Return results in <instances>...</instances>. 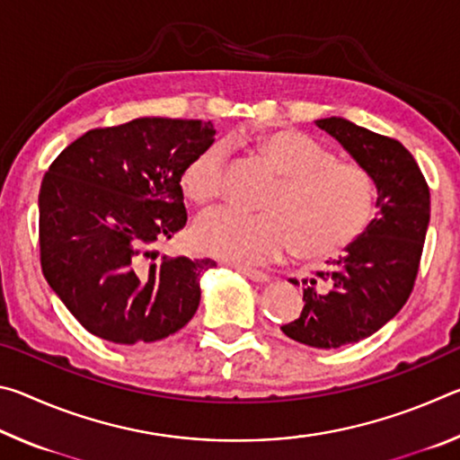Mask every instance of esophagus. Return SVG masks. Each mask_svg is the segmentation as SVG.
<instances>
[{"instance_id": "esophagus-1", "label": "esophagus", "mask_w": 460, "mask_h": 460, "mask_svg": "<svg viewBox=\"0 0 460 460\" xmlns=\"http://www.w3.org/2000/svg\"><path fill=\"white\" fill-rule=\"evenodd\" d=\"M235 270L241 271V274H243L245 278L253 279V282H258V284L270 282V276L266 274V271H261V270H253V268H245V266H235Z\"/></svg>"}]
</instances>
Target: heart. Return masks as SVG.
<instances>
[{
    "label": "heart",
    "mask_w": 460,
    "mask_h": 460,
    "mask_svg": "<svg viewBox=\"0 0 460 460\" xmlns=\"http://www.w3.org/2000/svg\"><path fill=\"white\" fill-rule=\"evenodd\" d=\"M258 144L284 174L266 202L270 213L225 207L202 215L194 225V243L200 252L237 263H266L298 247L306 258L323 260L363 235L376 211V184L367 170L339 162L298 129L268 131ZM227 181L225 142L202 147L181 176L186 199L199 207L219 200Z\"/></svg>",
    "instance_id": "obj_1"
}]
</instances>
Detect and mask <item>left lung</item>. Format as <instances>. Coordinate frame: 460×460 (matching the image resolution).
Returning a JSON list of instances; mask_svg holds the SVG:
<instances>
[{
  "mask_svg": "<svg viewBox=\"0 0 460 460\" xmlns=\"http://www.w3.org/2000/svg\"><path fill=\"white\" fill-rule=\"evenodd\" d=\"M316 126L339 139L377 186L376 219L339 260L329 261V270L302 279L305 308L282 326L308 347L339 349L371 337L408 302L430 221V189L398 139L342 118L318 119Z\"/></svg>",
  "mask_w": 460,
  "mask_h": 460,
  "instance_id": "8db88e82",
  "label": "left lung"
}]
</instances>
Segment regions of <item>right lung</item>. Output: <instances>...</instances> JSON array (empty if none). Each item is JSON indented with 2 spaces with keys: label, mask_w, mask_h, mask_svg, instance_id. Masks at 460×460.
I'll return each mask as SVG.
<instances>
[{
  "label": "right lung",
  "mask_w": 460,
  "mask_h": 460,
  "mask_svg": "<svg viewBox=\"0 0 460 460\" xmlns=\"http://www.w3.org/2000/svg\"><path fill=\"white\" fill-rule=\"evenodd\" d=\"M211 121L139 118L95 128L46 170L40 186V266L84 329L118 345L166 339L190 321L199 279L213 260L162 258L189 215L181 176L213 144Z\"/></svg>",
  "instance_id": "obj_1"
}]
</instances>
